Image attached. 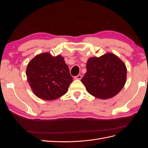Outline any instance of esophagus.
I'll list each match as a JSON object with an SVG mask.
<instances>
[{
  "label": "esophagus",
  "mask_w": 148,
  "mask_h": 148,
  "mask_svg": "<svg viewBox=\"0 0 148 148\" xmlns=\"http://www.w3.org/2000/svg\"><path fill=\"white\" fill-rule=\"evenodd\" d=\"M82 78V76L81 75H78L77 76L75 77V79H81Z\"/></svg>",
  "instance_id": "34e87169"
}]
</instances>
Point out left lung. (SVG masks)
Segmentation results:
<instances>
[{
    "label": "left lung",
    "mask_w": 148,
    "mask_h": 148,
    "mask_svg": "<svg viewBox=\"0 0 148 148\" xmlns=\"http://www.w3.org/2000/svg\"><path fill=\"white\" fill-rule=\"evenodd\" d=\"M86 70L81 81L90 95L99 99H107L117 95L126 82V66L114 53L89 58Z\"/></svg>",
    "instance_id": "8db88e82"
}]
</instances>
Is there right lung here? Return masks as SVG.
<instances>
[{
  "mask_svg": "<svg viewBox=\"0 0 148 148\" xmlns=\"http://www.w3.org/2000/svg\"><path fill=\"white\" fill-rule=\"evenodd\" d=\"M26 76L34 95L48 101L64 95L73 82L64 57L48 52L37 55L29 62Z\"/></svg>",
  "mask_w": 148,
  "mask_h": 148,
  "instance_id": "add662e5",
  "label": "right lung"
}]
</instances>
